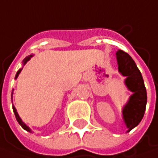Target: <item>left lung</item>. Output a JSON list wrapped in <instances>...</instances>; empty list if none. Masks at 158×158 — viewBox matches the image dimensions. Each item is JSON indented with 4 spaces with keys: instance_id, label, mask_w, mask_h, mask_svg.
I'll list each match as a JSON object with an SVG mask.
<instances>
[{
    "instance_id": "left-lung-1",
    "label": "left lung",
    "mask_w": 158,
    "mask_h": 158,
    "mask_svg": "<svg viewBox=\"0 0 158 158\" xmlns=\"http://www.w3.org/2000/svg\"><path fill=\"white\" fill-rule=\"evenodd\" d=\"M116 56L118 72L126 77L124 83L127 89L133 93L122 110V118L128 133L140 124L144 116L147 104V91L141 72L132 57L120 49L117 51Z\"/></svg>"
}]
</instances>
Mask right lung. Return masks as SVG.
<instances>
[{"label": "right lung", "mask_w": 158, "mask_h": 158, "mask_svg": "<svg viewBox=\"0 0 158 158\" xmlns=\"http://www.w3.org/2000/svg\"><path fill=\"white\" fill-rule=\"evenodd\" d=\"M32 56H33V55H30V56H26V57H25V58L23 60V67H24V64H26V63H27V62H28V61H29V60H30V59H31ZM23 67H22V68H20V69H19V70L17 71V74H16V77H15V79H17L18 75L20 74L21 71L23 70ZM13 91H14V89L12 90V94H11V95L13 94ZM12 108H13V111H14V114H15V116H16V118H17V122H18V124H19V125H20V126L22 127V128H23V129H24L25 131H27V132H29V133H32V131L31 130V128H30L29 127H27V126H26V125L24 124V122H23V120L21 119V118L19 117V115H18V113H17V109L15 108V106L13 105V106H12Z\"/></svg>", "instance_id": "right-lung-1"}]
</instances>
